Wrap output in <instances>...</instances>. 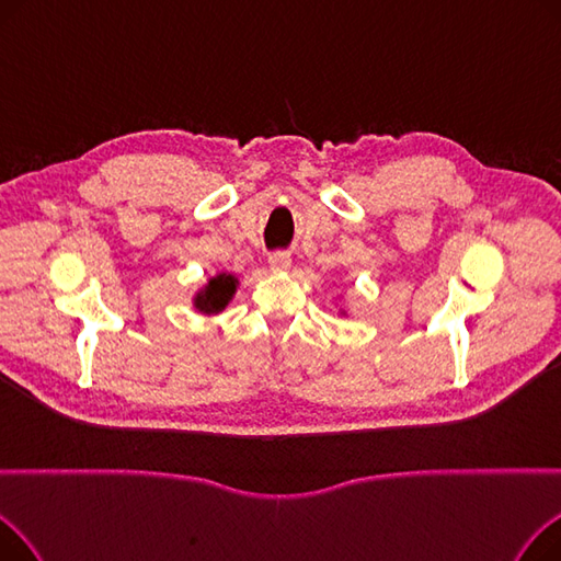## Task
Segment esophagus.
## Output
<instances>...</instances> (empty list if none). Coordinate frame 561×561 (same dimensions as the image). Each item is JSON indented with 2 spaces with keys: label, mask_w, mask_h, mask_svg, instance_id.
<instances>
[{
  "label": "esophagus",
  "mask_w": 561,
  "mask_h": 561,
  "mask_svg": "<svg viewBox=\"0 0 561 561\" xmlns=\"http://www.w3.org/2000/svg\"><path fill=\"white\" fill-rule=\"evenodd\" d=\"M268 265H271L273 273H286V271L290 268V254H286V252H275V254H271Z\"/></svg>",
  "instance_id": "esophagus-1"
}]
</instances>
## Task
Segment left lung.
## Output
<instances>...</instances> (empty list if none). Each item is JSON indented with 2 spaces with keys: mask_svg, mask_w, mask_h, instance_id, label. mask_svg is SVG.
Listing matches in <instances>:
<instances>
[{
  "mask_svg": "<svg viewBox=\"0 0 561 561\" xmlns=\"http://www.w3.org/2000/svg\"><path fill=\"white\" fill-rule=\"evenodd\" d=\"M339 316H347V309H345V307H341V309H339Z\"/></svg>",
  "mask_w": 561,
  "mask_h": 561,
  "instance_id": "left-lung-1",
  "label": "left lung"
}]
</instances>
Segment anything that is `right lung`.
<instances>
[{"label":"right lung","instance_id":"right-lung-1","mask_svg":"<svg viewBox=\"0 0 561 561\" xmlns=\"http://www.w3.org/2000/svg\"><path fill=\"white\" fill-rule=\"evenodd\" d=\"M241 279L231 273H216L193 293V309L202 316H218L229 307Z\"/></svg>","mask_w":561,"mask_h":561}]
</instances>
